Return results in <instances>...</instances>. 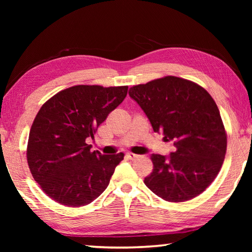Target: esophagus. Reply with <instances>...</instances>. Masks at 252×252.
Segmentation results:
<instances>
[{"mask_svg": "<svg viewBox=\"0 0 252 252\" xmlns=\"http://www.w3.org/2000/svg\"><path fill=\"white\" fill-rule=\"evenodd\" d=\"M127 158H129L130 160H135V159H138V158L140 157L139 155H135V153H127Z\"/></svg>", "mask_w": 252, "mask_h": 252, "instance_id": "esophagus-1", "label": "esophagus"}]
</instances>
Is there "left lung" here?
Listing matches in <instances>:
<instances>
[{
    "label": "left lung",
    "mask_w": 252,
    "mask_h": 252,
    "mask_svg": "<svg viewBox=\"0 0 252 252\" xmlns=\"http://www.w3.org/2000/svg\"><path fill=\"white\" fill-rule=\"evenodd\" d=\"M129 95L153 131L174 146L169 156H151L153 171L144 179L146 186L170 202L202 193L219 173L227 151V134L211 95L197 83L171 75L134 85Z\"/></svg>",
    "instance_id": "1"
}]
</instances>
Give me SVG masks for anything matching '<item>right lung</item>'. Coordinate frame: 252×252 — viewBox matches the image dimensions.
I'll use <instances>...</instances> for the list:
<instances>
[{
    "label": "right lung",
    "instance_id": "obj_1",
    "mask_svg": "<svg viewBox=\"0 0 252 252\" xmlns=\"http://www.w3.org/2000/svg\"><path fill=\"white\" fill-rule=\"evenodd\" d=\"M127 87L75 85L42 105L29 135V168L51 199L67 207L91 203L109 186L122 152L91 151L87 139L125 100Z\"/></svg>",
    "mask_w": 252,
    "mask_h": 252
}]
</instances>
